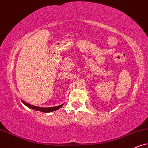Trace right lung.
I'll list each match as a JSON object with an SVG mask.
<instances>
[{"label": "right lung", "mask_w": 148, "mask_h": 148, "mask_svg": "<svg viewBox=\"0 0 148 148\" xmlns=\"http://www.w3.org/2000/svg\"><path fill=\"white\" fill-rule=\"evenodd\" d=\"M22 103H23L24 105L27 106V107H29L31 109L35 110V111H42L44 112V113H50V112H52V111H55L56 110L59 109V108H61L63 106V105L64 104H61V105L57 106H54V107H48V108H44V107H39V106H36L34 105H32V104H28L27 102H24V101L22 100Z\"/></svg>", "instance_id": "obj_1"}]
</instances>
